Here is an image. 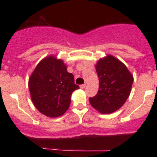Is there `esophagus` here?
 <instances>
[{"instance_id": "1", "label": "esophagus", "mask_w": 157, "mask_h": 157, "mask_svg": "<svg viewBox=\"0 0 157 157\" xmlns=\"http://www.w3.org/2000/svg\"><path fill=\"white\" fill-rule=\"evenodd\" d=\"M86 87V84H82V85L80 86V88L81 89H84Z\"/></svg>"}]
</instances>
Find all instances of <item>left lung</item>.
<instances>
[{
  "label": "left lung",
  "instance_id": "obj_1",
  "mask_svg": "<svg viewBox=\"0 0 157 157\" xmlns=\"http://www.w3.org/2000/svg\"><path fill=\"white\" fill-rule=\"evenodd\" d=\"M95 67L99 90L90 98V103L102 114H110L120 109L129 98L134 77L126 65L112 55L101 58Z\"/></svg>",
  "mask_w": 157,
  "mask_h": 157
}]
</instances>
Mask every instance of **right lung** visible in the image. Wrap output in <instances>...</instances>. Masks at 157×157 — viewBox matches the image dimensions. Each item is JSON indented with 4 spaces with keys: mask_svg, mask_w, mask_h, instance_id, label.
Wrapping results in <instances>:
<instances>
[{
    "mask_svg": "<svg viewBox=\"0 0 157 157\" xmlns=\"http://www.w3.org/2000/svg\"><path fill=\"white\" fill-rule=\"evenodd\" d=\"M28 86L36 109L51 118L64 114L70 106L72 93L79 89L63 60L52 55L37 63L29 78Z\"/></svg>",
    "mask_w": 157,
    "mask_h": 157,
    "instance_id": "1",
    "label": "right lung"
}]
</instances>
